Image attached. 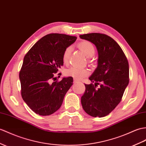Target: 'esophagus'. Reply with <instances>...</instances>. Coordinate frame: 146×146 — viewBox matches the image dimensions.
Returning a JSON list of instances; mask_svg holds the SVG:
<instances>
[{
	"label": "esophagus",
	"instance_id": "34e87169",
	"mask_svg": "<svg viewBox=\"0 0 146 146\" xmlns=\"http://www.w3.org/2000/svg\"><path fill=\"white\" fill-rule=\"evenodd\" d=\"M73 82H74V83H78V82H79V81L77 79H75V78H74V81H73Z\"/></svg>",
	"mask_w": 146,
	"mask_h": 146
}]
</instances>
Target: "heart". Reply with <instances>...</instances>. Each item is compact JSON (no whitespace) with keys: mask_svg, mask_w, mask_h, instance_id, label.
<instances>
[{"mask_svg":"<svg viewBox=\"0 0 146 146\" xmlns=\"http://www.w3.org/2000/svg\"><path fill=\"white\" fill-rule=\"evenodd\" d=\"M78 47L87 57L93 56L95 53V47L93 44L87 40H83L78 43ZM72 48L70 46L64 50L63 53V61L65 64L68 63ZM65 74L67 76H72L75 79H82L90 74L89 70L86 68L78 67H71L65 71Z\"/></svg>","mask_w":146,"mask_h":146,"instance_id":"1","label":"heart"}]
</instances>
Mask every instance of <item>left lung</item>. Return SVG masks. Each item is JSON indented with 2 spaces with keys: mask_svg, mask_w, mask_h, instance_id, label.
I'll return each mask as SVG.
<instances>
[{
  "mask_svg": "<svg viewBox=\"0 0 146 146\" xmlns=\"http://www.w3.org/2000/svg\"><path fill=\"white\" fill-rule=\"evenodd\" d=\"M80 37L94 44L98 52V67L89 78L94 84H84L86 90L81 96V104L90 116L104 117L121 102L128 85V61L120 46L110 36L91 33Z\"/></svg>",
  "mask_w": 146,
  "mask_h": 146,
  "instance_id": "left-lung-1",
  "label": "left lung"
}]
</instances>
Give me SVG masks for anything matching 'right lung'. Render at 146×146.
<instances>
[{"instance_id": "1", "label": "right lung", "mask_w": 146, "mask_h": 146, "mask_svg": "<svg viewBox=\"0 0 146 146\" xmlns=\"http://www.w3.org/2000/svg\"><path fill=\"white\" fill-rule=\"evenodd\" d=\"M76 38L50 33L40 39L25 55L19 73L21 95L36 114L48 116L62 106L73 79L70 76L59 81L56 80L55 74L63 65L64 50Z\"/></svg>"}]
</instances>
